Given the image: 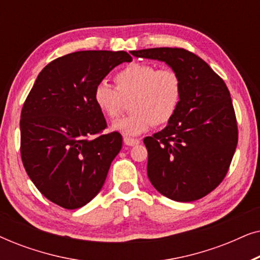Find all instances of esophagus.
Returning a JSON list of instances; mask_svg holds the SVG:
<instances>
[{"instance_id": "34e87169", "label": "esophagus", "mask_w": 260, "mask_h": 260, "mask_svg": "<svg viewBox=\"0 0 260 260\" xmlns=\"http://www.w3.org/2000/svg\"><path fill=\"white\" fill-rule=\"evenodd\" d=\"M123 142L125 145H129V147H134V145L140 144V140H136V138H130V137H124Z\"/></svg>"}]
</instances>
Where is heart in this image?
Listing matches in <instances>:
<instances>
[{
  "label": "heart",
  "mask_w": 260,
  "mask_h": 260,
  "mask_svg": "<svg viewBox=\"0 0 260 260\" xmlns=\"http://www.w3.org/2000/svg\"><path fill=\"white\" fill-rule=\"evenodd\" d=\"M116 88L99 83L94 88L93 101L97 108L115 118L119 115L123 99L130 101V115L116 120L112 130L126 137H136L147 133L152 124L168 123L179 109L182 98V81L175 71L150 63L133 62L117 72Z\"/></svg>",
  "instance_id": "b5f03b06"
}]
</instances>
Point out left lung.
I'll list each match as a JSON object with an SVG mask.
<instances>
[{"mask_svg":"<svg viewBox=\"0 0 260 260\" xmlns=\"http://www.w3.org/2000/svg\"><path fill=\"white\" fill-rule=\"evenodd\" d=\"M131 54L165 62L182 81L175 115L162 131L144 138L149 180L174 201L199 200L223 180L237 148L229 88L207 62L186 49L148 48Z\"/></svg>","mask_w":260,"mask_h":260,"instance_id":"8db88e82","label":"left lung"}]
</instances>
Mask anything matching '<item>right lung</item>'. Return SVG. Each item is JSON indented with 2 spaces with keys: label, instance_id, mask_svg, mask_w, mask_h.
<instances>
[{
  "label": "right lung",
  "instance_id": "right-lung-1",
  "mask_svg": "<svg viewBox=\"0 0 260 260\" xmlns=\"http://www.w3.org/2000/svg\"><path fill=\"white\" fill-rule=\"evenodd\" d=\"M133 58L124 51H80L49 62L39 73L21 112V157L35 187L67 209L83 207L105 182L122 149L93 101L110 71Z\"/></svg>",
  "mask_w": 260,
  "mask_h": 260
}]
</instances>
